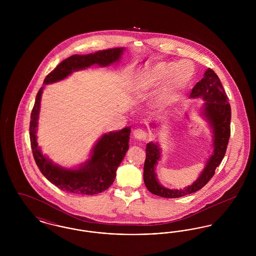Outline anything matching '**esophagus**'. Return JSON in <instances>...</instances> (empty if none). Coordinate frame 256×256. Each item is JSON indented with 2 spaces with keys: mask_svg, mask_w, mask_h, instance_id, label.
<instances>
[{
  "mask_svg": "<svg viewBox=\"0 0 256 256\" xmlns=\"http://www.w3.org/2000/svg\"><path fill=\"white\" fill-rule=\"evenodd\" d=\"M134 138H136V139H138L140 141H144V140H146L148 134L142 128H136V130H134Z\"/></svg>",
  "mask_w": 256,
  "mask_h": 256,
  "instance_id": "esophagus-1",
  "label": "esophagus"
}]
</instances>
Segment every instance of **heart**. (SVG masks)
I'll use <instances>...</instances> for the list:
<instances>
[{
  "label": "heart",
  "mask_w": 256,
  "mask_h": 256,
  "mask_svg": "<svg viewBox=\"0 0 256 256\" xmlns=\"http://www.w3.org/2000/svg\"><path fill=\"white\" fill-rule=\"evenodd\" d=\"M192 74L193 67L186 61L176 64L166 61L158 62L139 74L136 87L145 90L165 80L162 96L165 100H169L191 80Z\"/></svg>",
  "instance_id": "heart-1"
}]
</instances>
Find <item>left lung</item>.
I'll return each mask as SVG.
<instances>
[{
  "mask_svg": "<svg viewBox=\"0 0 256 256\" xmlns=\"http://www.w3.org/2000/svg\"><path fill=\"white\" fill-rule=\"evenodd\" d=\"M191 97L202 98L206 100L204 114L213 128L214 150L195 182L183 190H170L159 184L154 172L156 165L160 158L159 146L152 142L148 143L146 145L144 164V182L150 193L162 198H180L202 189L213 178L216 168L220 164L226 152L230 137L232 108L217 74L208 68L204 78L193 87Z\"/></svg>",
  "mask_w": 256,
  "mask_h": 256,
  "instance_id": "8db88e82",
  "label": "left lung"
}]
</instances>
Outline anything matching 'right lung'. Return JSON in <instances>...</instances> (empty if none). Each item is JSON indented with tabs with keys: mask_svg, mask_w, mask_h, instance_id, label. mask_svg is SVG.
<instances>
[{
	"mask_svg": "<svg viewBox=\"0 0 256 256\" xmlns=\"http://www.w3.org/2000/svg\"><path fill=\"white\" fill-rule=\"evenodd\" d=\"M122 50V48H115L86 56H72L61 61L48 74L44 84L56 82L63 80L74 71L84 69L93 64L106 66L118 60ZM42 90L43 87L37 93L30 122V146L37 167L49 182L64 192L74 195H95L104 192L114 182L116 170L128 150L130 128L104 134L94 146L91 158L82 168L78 170L62 169L52 164L42 154L37 143V120Z\"/></svg>",
	"mask_w": 256,
	"mask_h": 256,
	"instance_id": "1",
	"label": "right lung"
}]
</instances>
